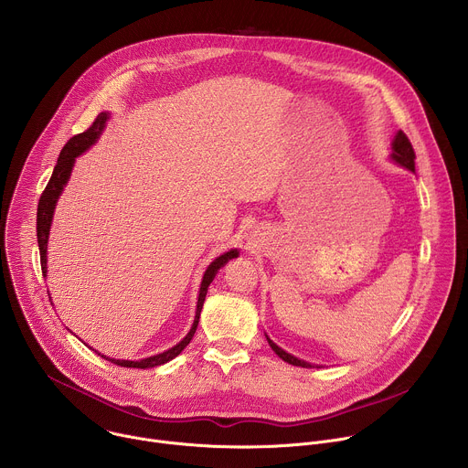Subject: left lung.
I'll return each instance as SVG.
<instances>
[{
    "mask_svg": "<svg viewBox=\"0 0 468 468\" xmlns=\"http://www.w3.org/2000/svg\"><path fill=\"white\" fill-rule=\"evenodd\" d=\"M389 161H393L395 165L402 166L404 170L415 174V154H413V148H411L408 137H406L402 132H397L395 137H393V141H391ZM265 338H267L269 346L272 347V351H274L282 360H285V362H289V364H292V366H300V367H314V366H316V364H311V362H307V360H302V358H298V356L287 353L285 349H282L280 346H276V344L269 338L267 333H265ZM316 367H318V366H316Z\"/></svg>",
    "mask_w": 468,
    "mask_h": 468,
    "instance_id": "1",
    "label": "left lung"
}]
</instances>
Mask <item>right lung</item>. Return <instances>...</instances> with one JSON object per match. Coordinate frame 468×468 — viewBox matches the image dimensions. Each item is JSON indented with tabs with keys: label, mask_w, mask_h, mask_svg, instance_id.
<instances>
[{
	"label": "right lung",
	"mask_w": 468,
	"mask_h": 468,
	"mask_svg": "<svg viewBox=\"0 0 468 468\" xmlns=\"http://www.w3.org/2000/svg\"><path fill=\"white\" fill-rule=\"evenodd\" d=\"M110 112H102L97 121L93 122V126L90 130H86L84 133L80 135H75L60 152L58 155V163L53 170V176H51V181L49 185L46 186L42 197H40V203H38V214H37V236H38V247H40V260H42V272L44 276H48V243H49V234H51V225H53V218H55V208H57V203L71 177V172H73V166H75V161L77 157H80L84 152H88L102 135V132L106 130V124L110 121ZM239 256V250L238 249H230L227 252H223L221 256H218L205 271L203 274V280H201V285H199V294H197V305H196V316H194V322H192V327L190 331L186 333V336L183 340H179L174 347L163 351V353H157V355H152V356H146V358H141V360H121V358H110L102 353H99L102 358L117 364V366H122V367H141V369H148V367H157V366H163L166 362H170L172 358H176L192 340L196 329H197V324H199V316H201V309H203V303H205V298H207V292H208V285L212 283V280L216 278L218 271L221 267H225L230 260L238 258ZM86 344V342H84Z\"/></svg>",
	"instance_id": "add662e5"
}]
</instances>
